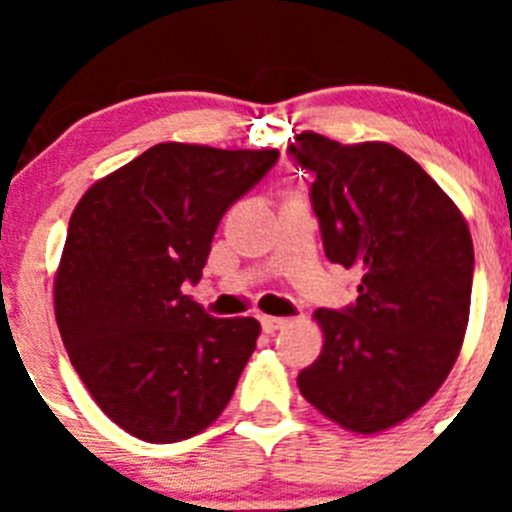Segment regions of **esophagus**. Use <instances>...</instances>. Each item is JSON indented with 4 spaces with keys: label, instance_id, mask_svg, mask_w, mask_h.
<instances>
[{
    "label": "esophagus",
    "instance_id": "1",
    "mask_svg": "<svg viewBox=\"0 0 512 512\" xmlns=\"http://www.w3.org/2000/svg\"><path fill=\"white\" fill-rule=\"evenodd\" d=\"M287 325V318H274V315H264L261 318V328L266 330V333H274V330L284 328Z\"/></svg>",
    "mask_w": 512,
    "mask_h": 512
}]
</instances>
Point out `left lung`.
Masks as SVG:
<instances>
[{
    "label": "left lung",
    "instance_id": "8db88e82",
    "mask_svg": "<svg viewBox=\"0 0 512 512\" xmlns=\"http://www.w3.org/2000/svg\"><path fill=\"white\" fill-rule=\"evenodd\" d=\"M287 156L315 174L310 205L328 261L361 271L356 302L315 312L325 343L297 384L348 431H384L423 408L459 356L472 235L441 187L390 143L302 133Z\"/></svg>",
    "mask_w": 512,
    "mask_h": 512
}]
</instances>
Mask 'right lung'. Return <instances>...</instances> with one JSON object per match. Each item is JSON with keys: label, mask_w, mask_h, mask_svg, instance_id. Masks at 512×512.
I'll list each match as a JSON object with an SVG mask.
<instances>
[{"label": "right lung", "mask_w": 512, "mask_h": 512, "mask_svg": "<svg viewBox=\"0 0 512 512\" xmlns=\"http://www.w3.org/2000/svg\"><path fill=\"white\" fill-rule=\"evenodd\" d=\"M277 158L158 143L76 205L56 277L58 330L89 395L130 436L184 441L233 397L259 320L212 318L182 287L200 282L223 215Z\"/></svg>", "instance_id": "obj_1"}]
</instances>
